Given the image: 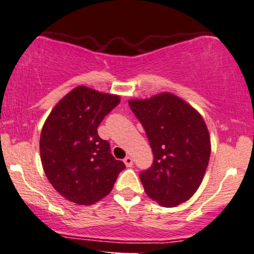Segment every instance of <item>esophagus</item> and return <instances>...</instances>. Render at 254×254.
<instances>
[{
  "label": "esophagus",
  "mask_w": 254,
  "mask_h": 254,
  "mask_svg": "<svg viewBox=\"0 0 254 254\" xmlns=\"http://www.w3.org/2000/svg\"><path fill=\"white\" fill-rule=\"evenodd\" d=\"M124 163H125V165H127V167H132V164H134V161H132L131 157L127 156L124 158Z\"/></svg>",
  "instance_id": "obj_1"
}]
</instances>
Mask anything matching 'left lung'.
Masks as SVG:
<instances>
[{"mask_svg": "<svg viewBox=\"0 0 254 254\" xmlns=\"http://www.w3.org/2000/svg\"><path fill=\"white\" fill-rule=\"evenodd\" d=\"M129 106L145 129L153 164L140 173L149 198L176 207L193 196L210 156V137L201 114L178 96L158 93Z\"/></svg>", "mask_w": 254, "mask_h": 254, "instance_id": "obj_1", "label": "left lung"}]
</instances>
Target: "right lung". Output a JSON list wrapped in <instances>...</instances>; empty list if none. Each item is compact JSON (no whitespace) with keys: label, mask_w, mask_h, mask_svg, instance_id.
I'll use <instances>...</instances> for the list:
<instances>
[{"label":"right lung","mask_w":254,"mask_h":254,"mask_svg":"<svg viewBox=\"0 0 254 254\" xmlns=\"http://www.w3.org/2000/svg\"><path fill=\"white\" fill-rule=\"evenodd\" d=\"M117 95L78 86L50 113L40 136L45 174L55 190L68 201L89 205L113 189L122 161L111 153L109 142L98 136L103 118L119 105Z\"/></svg>","instance_id":"right-lung-1"}]
</instances>
